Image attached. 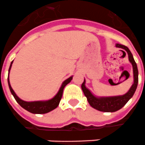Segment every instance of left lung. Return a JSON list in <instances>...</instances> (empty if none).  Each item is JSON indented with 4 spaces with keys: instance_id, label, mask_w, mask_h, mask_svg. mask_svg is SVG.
Returning <instances> with one entry per match:
<instances>
[{
    "instance_id": "left-lung-1",
    "label": "left lung",
    "mask_w": 145,
    "mask_h": 145,
    "mask_svg": "<svg viewBox=\"0 0 145 145\" xmlns=\"http://www.w3.org/2000/svg\"><path fill=\"white\" fill-rule=\"evenodd\" d=\"M116 47L124 49L126 51V53L128 54V58H129L130 62L131 63L133 66V72H134V84L131 87V88L127 92L126 94L122 95V96H116V97H96L91 93L88 89L86 88V87L84 85L85 81L81 84V88L83 91L84 94L87 97V99L88 101V103L92 108H95L100 111H104V112H114L120 110L121 108L124 107L126 103L129 101L132 96L135 94L136 91L137 86L138 83V71L137 64H136L134 57H133L132 54L131 53V51L126 46L122 45L117 44ZM124 52V54H126Z\"/></svg>"
}]
</instances>
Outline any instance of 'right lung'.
I'll list each match as a JSON object with an SVG mask.
<instances>
[{"label": "right lung", "instance_id": "right-lung-1", "mask_svg": "<svg viewBox=\"0 0 145 145\" xmlns=\"http://www.w3.org/2000/svg\"><path fill=\"white\" fill-rule=\"evenodd\" d=\"M13 61L10 64V66L9 67V72L11 65H12ZM72 77H70L69 78H67V80L63 82L61 88L59 90V91L57 92V94L52 98V99L49 100V101H32V102H27V101H24L23 100L20 99L19 97L16 95L15 92L14 91V90L12 89L10 84L9 81V76L7 78V81H8V85H9L10 91L11 92V94H13L14 97L15 98L16 101L23 108H24L25 110H27L29 112L33 114H46L50 112L58 106L60 101L61 99L62 94H63V91H64V87L67 85V84L70 83L71 81L72 80Z\"/></svg>", "mask_w": 145, "mask_h": 145}]
</instances>
